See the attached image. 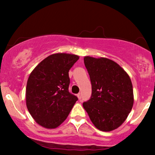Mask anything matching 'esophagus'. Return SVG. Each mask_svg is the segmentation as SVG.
<instances>
[{"label": "esophagus", "instance_id": "1", "mask_svg": "<svg viewBox=\"0 0 155 155\" xmlns=\"http://www.w3.org/2000/svg\"><path fill=\"white\" fill-rule=\"evenodd\" d=\"M77 97H78V98H79V100H81V93L78 94Z\"/></svg>", "mask_w": 155, "mask_h": 155}]
</instances>
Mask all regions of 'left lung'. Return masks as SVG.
<instances>
[{"mask_svg": "<svg viewBox=\"0 0 155 155\" xmlns=\"http://www.w3.org/2000/svg\"><path fill=\"white\" fill-rule=\"evenodd\" d=\"M92 84V95L83 103L90 120L97 129L111 131L127 119L133 106L131 80L125 71L108 58H84Z\"/></svg>", "mask_w": 155, "mask_h": 155, "instance_id": "1", "label": "left lung"}]
</instances>
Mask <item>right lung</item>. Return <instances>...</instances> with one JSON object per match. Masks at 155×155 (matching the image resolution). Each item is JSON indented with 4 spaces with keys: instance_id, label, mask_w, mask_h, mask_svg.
<instances>
[{
    "instance_id": "obj_1",
    "label": "right lung",
    "mask_w": 155,
    "mask_h": 155,
    "mask_svg": "<svg viewBox=\"0 0 155 155\" xmlns=\"http://www.w3.org/2000/svg\"><path fill=\"white\" fill-rule=\"evenodd\" d=\"M79 58L77 55L66 53L51 54L30 74L26 87L27 108L42 127H58L78 100L68 91V71Z\"/></svg>"
}]
</instances>
